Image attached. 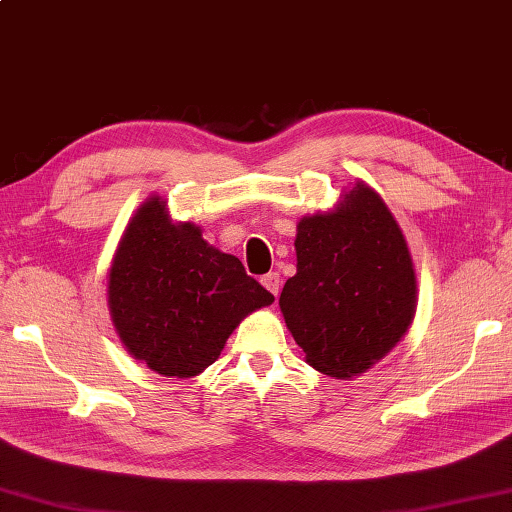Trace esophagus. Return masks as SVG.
Listing matches in <instances>:
<instances>
[{
	"label": "esophagus",
	"mask_w": 512,
	"mask_h": 512,
	"mask_svg": "<svg viewBox=\"0 0 512 512\" xmlns=\"http://www.w3.org/2000/svg\"><path fill=\"white\" fill-rule=\"evenodd\" d=\"M263 286H265V289H267L271 295H276V297H278V293H280V286H282L280 273H278V271H269L267 276H263Z\"/></svg>",
	"instance_id": "1"
}]
</instances>
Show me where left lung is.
<instances>
[{
    "mask_svg": "<svg viewBox=\"0 0 512 512\" xmlns=\"http://www.w3.org/2000/svg\"><path fill=\"white\" fill-rule=\"evenodd\" d=\"M297 273L280 310L306 363L332 378L371 369L404 339L417 310V273L400 223L358 180L295 234Z\"/></svg>",
    "mask_w": 512,
    "mask_h": 512,
    "instance_id": "1",
    "label": "left lung"
}]
</instances>
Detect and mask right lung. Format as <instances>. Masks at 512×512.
Instances as JSON below:
<instances>
[{"instance_id": "obj_1", "label": "right lung", "mask_w": 512, "mask_h": 512, "mask_svg": "<svg viewBox=\"0 0 512 512\" xmlns=\"http://www.w3.org/2000/svg\"><path fill=\"white\" fill-rule=\"evenodd\" d=\"M273 302L241 260L173 221L167 199L149 195L130 217L108 269V310L132 358L165 378H195L230 334Z\"/></svg>"}]
</instances>
